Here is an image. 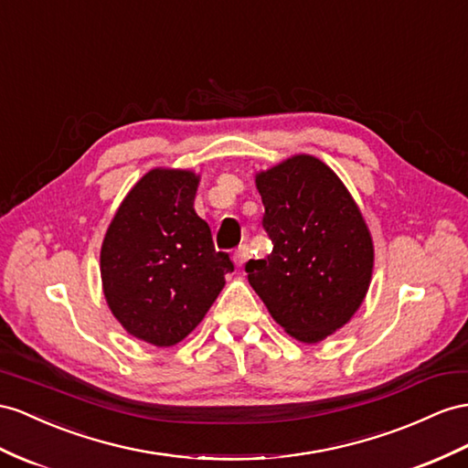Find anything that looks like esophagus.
Returning <instances> with one entry per match:
<instances>
[{"label": "esophagus", "mask_w": 468, "mask_h": 468, "mask_svg": "<svg viewBox=\"0 0 468 468\" xmlns=\"http://www.w3.org/2000/svg\"><path fill=\"white\" fill-rule=\"evenodd\" d=\"M233 259H235V265H237V267H243L245 262H247V259H249V247H247V245L237 247Z\"/></svg>", "instance_id": "obj_1"}]
</instances>
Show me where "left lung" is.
Instances as JSON below:
<instances>
[{
	"mask_svg": "<svg viewBox=\"0 0 468 468\" xmlns=\"http://www.w3.org/2000/svg\"><path fill=\"white\" fill-rule=\"evenodd\" d=\"M265 206L267 259H250L249 284L271 316L306 344L342 328L362 304L374 245L340 177L313 155H294L257 176Z\"/></svg>",
	"mask_w": 468,
	"mask_h": 468,
	"instance_id": "8db88e82",
	"label": "left lung"
}]
</instances>
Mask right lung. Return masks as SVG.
<instances>
[{
  "label": "right lung",
  "mask_w": 468,
  "mask_h": 468,
  "mask_svg": "<svg viewBox=\"0 0 468 468\" xmlns=\"http://www.w3.org/2000/svg\"><path fill=\"white\" fill-rule=\"evenodd\" d=\"M199 177L152 170L120 203L101 249L106 303L144 342L174 346L206 316L235 269L194 209Z\"/></svg>",
  "instance_id": "right-lung-1"
}]
</instances>
